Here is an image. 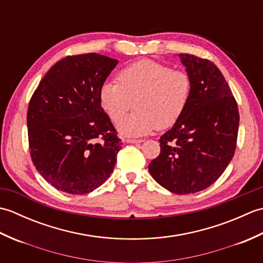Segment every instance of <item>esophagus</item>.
<instances>
[{
    "label": "esophagus",
    "instance_id": "esophagus-1",
    "mask_svg": "<svg viewBox=\"0 0 263 263\" xmlns=\"http://www.w3.org/2000/svg\"><path fill=\"white\" fill-rule=\"evenodd\" d=\"M125 141L127 143H141V142H143L142 139H126Z\"/></svg>",
    "mask_w": 263,
    "mask_h": 263
}]
</instances>
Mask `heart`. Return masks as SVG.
Listing matches in <instances>:
<instances>
[{"label": "heart", "instance_id": "1", "mask_svg": "<svg viewBox=\"0 0 263 263\" xmlns=\"http://www.w3.org/2000/svg\"><path fill=\"white\" fill-rule=\"evenodd\" d=\"M117 81L104 82L98 99L114 123L124 117L135 102L136 110L119 124L124 136L139 137L156 127H172L185 111L192 93L189 73L152 60L126 65L117 74Z\"/></svg>", "mask_w": 263, "mask_h": 263}]
</instances>
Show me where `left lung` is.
<instances>
[{"label": "left lung", "instance_id": "8db88e82", "mask_svg": "<svg viewBox=\"0 0 263 263\" xmlns=\"http://www.w3.org/2000/svg\"><path fill=\"white\" fill-rule=\"evenodd\" d=\"M178 57L192 79L191 98L181 119L160 137V154L148 167L163 187L190 194L209 187L231 163L239 114L230 86L211 61Z\"/></svg>", "mask_w": 263, "mask_h": 263}]
</instances>
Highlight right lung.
<instances>
[{"label": "right lung", "instance_id": "add662e5", "mask_svg": "<svg viewBox=\"0 0 263 263\" xmlns=\"http://www.w3.org/2000/svg\"><path fill=\"white\" fill-rule=\"evenodd\" d=\"M119 61L88 53L54 64L28 106V140L36 170L55 189L87 194L113 173L122 148L98 91Z\"/></svg>", "mask_w": 263, "mask_h": 263}]
</instances>
